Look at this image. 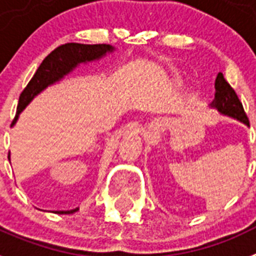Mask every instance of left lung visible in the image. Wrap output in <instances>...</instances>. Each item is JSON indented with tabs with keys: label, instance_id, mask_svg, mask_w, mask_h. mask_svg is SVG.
Segmentation results:
<instances>
[{
	"label": "left lung",
	"instance_id": "left-lung-1",
	"mask_svg": "<svg viewBox=\"0 0 256 256\" xmlns=\"http://www.w3.org/2000/svg\"><path fill=\"white\" fill-rule=\"evenodd\" d=\"M214 88H216L214 99L210 103V106L218 110L220 112L224 114V115L232 116L234 119L250 126L248 118L244 112V106L240 103L237 92H234V88L229 85V82L224 78L222 73L217 74Z\"/></svg>",
	"mask_w": 256,
	"mask_h": 256
}]
</instances>
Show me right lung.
I'll return each mask as SVG.
<instances>
[{"mask_svg": "<svg viewBox=\"0 0 256 256\" xmlns=\"http://www.w3.org/2000/svg\"><path fill=\"white\" fill-rule=\"evenodd\" d=\"M114 48L108 44H80V43H66L57 47L43 60V62L38 68L36 73L30 80L27 86L19 95L16 115L12 120L14 124L18 119L20 111L24 110L27 104L36 96L40 92H43L47 86L68 74L77 66L80 62L98 60L104 56L107 52H112ZM78 208L72 210H58V214H70L77 212Z\"/></svg>", "mask_w": 256, "mask_h": 256, "instance_id": "right-lung-1", "label": "right lung"}]
</instances>
